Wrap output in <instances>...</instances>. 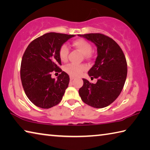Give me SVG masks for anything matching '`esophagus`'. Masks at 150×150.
Here are the masks:
<instances>
[{"label": "esophagus", "mask_w": 150, "mask_h": 150, "mask_svg": "<svg viewBox=\"0 0 150 150\" xmlns=\"http://www.w3.org/2000/svg\"><path fill=\"white\" fill-rule=\"evenodd\" d=\"M69 78H70V80H71V81H72V80H73V79H75V77H73V76H70Z\"/></svg>", "instance_id": "34e87169"}]
</instances>
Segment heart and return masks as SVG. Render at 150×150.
Returning a JSON list of instances; mask_svg holds the SVG:
<instances>
[{"label":"heart","mask_w":150,"mask_h":150,"mask_svg":"<svg viewBox=\"0 0 150 150\" xmlns=\"http://www.w3.org/2000/svg\"><path fill=\"white\" fill-rule=\"evenodd\" d=\"M73 45L77 48L82 54L84 55L85 58L91 57V52L92 50V46L89 42L83 39H77L73 42ZM69 49L66 44H63L59 50V56L62 62H65L67 59ZM86 70V66L85 65H74L69 64L66 65L64 68L65 71L71 76L81 75L83 71Z\"/></svg>","instance_id":"heart-1"}]
</instances>
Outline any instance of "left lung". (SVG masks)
Listing matches in <instances>:
<instances>
[{
  "label": "left lung",
  "instance_id": "obj_1",
  "mask_svg": "<svg viewBox=\"0 0 150 150\" xmlns=\"http://www.w3.org/2000/svg\"><path fill=\"white\" fill-rule=\"evenodd\" d=\"M95 44L97 57L88 71L98 79L95 84L83 79L79 93L85 104L96 108L106 107L120 95L127 76V63L122 50L115 40L101 34L78 35Z\"/></svg>",
  "mask_w": 150,
  "mask_h": 150
}]
</instances>
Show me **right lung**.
Masks as SVG:
<instances>
[{"instance_id":"add662e5","label":"right lung","mask_w":150,"mask_h":150,"mask_svg":"<svg viewBox=\"0 0 150 150\" xmlns=\"http://www.w3.org/2000/svg\"><path fill=\"white\" fill-rule=\"evenodd\" d=\"M75 35L50 32L30 43L23 55L20 77L24 92L35 106L50 108L59 104L69 83V77L59 68L60 47ZM55 70L58 79L51 78Z\"/></svg>"}]
</instances>
